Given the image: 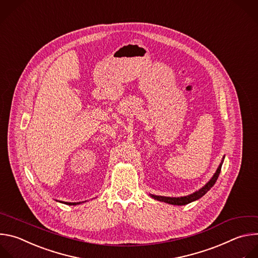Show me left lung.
I'll use <instances>...</instances> for the list:
<instances>
[{
	"label": "left lung",
	"mask_w": 258,
	"mask_h": 258,
	"mask_svg": "<svg viewBox=\"0 0 258 258\" xmlns=\"http://www.w3.org/2000/svg\"><path fill=\"white\" fill-rule=\"evenodd\" d=\"M224 159H225V157L223 158L222 163L218 167V169H217L216 173L214 174V176L212 177V179L204 186H202L200 189L196 190L195 192H193L189 195H186V196H181V197H168V196H161V195H154V194H149V196L153 199H156V200L166 202V203H169V204H173V205H185V204H188L190 202H193V201L201 198L205 193H208V191L211 190V188L215 185V183L217 182V180L219 178V175L221 173V169H222V165L224 163Z\"/></svg>",
	"instance_id": "obj_1"
}]
</instances>
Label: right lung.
Masks as SVG:
<instances>
[{"label":"right lung","mask_w":258,"mask_h":258,"mask_svg":"<svg viewBox=\"0 0 258 258\" xmlns=\"http://www.w3.org/2000/svg\"><path fill=\"white\" fill-rule=\"evenodd\" d=\"M59 202H62V203H65V204H68V205H77V204H80V203H83V202H86L85 201H82V202H66V201H59Z\"/></svg>","instance_id":"right-lung-1"}]
</instances>
